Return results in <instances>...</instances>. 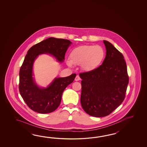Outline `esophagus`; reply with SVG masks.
<instances>
[{"mask_svg": "<svg viewBox=\"0 0 147 147\" xmlns=\"http://www.w3.org/2000/svg\"><path fill=\"white\" fill-rule=\"evenodd\" d=\"M80 79H81L80 78L79 76H78V75L76 76V78H75V81H79V80H80Z\"/></svg>", "mask_w": 147, "mask_h": 147, "instance_id": "1", "label": "esophagus"}]
</instances>
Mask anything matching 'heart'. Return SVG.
<instances>
[{
    "label": "heart",
    "instance_id": "obj_1",
    "mask_svg": "<svg viewBox=\"0 0 147 147\" xmlns=\"http://www.w3.org/2000/svg\"><path fill=\"white\" fill-rule=\"evenodd\" d=\"M69 57L70 60L67 61L68 66L80 65L84 71H90L97 68L102 63L105 51L100 46L84 45L75 48Z\"/></svg>",
    "mask_w": 147,
    "mask_h": 147
}]
</instances>
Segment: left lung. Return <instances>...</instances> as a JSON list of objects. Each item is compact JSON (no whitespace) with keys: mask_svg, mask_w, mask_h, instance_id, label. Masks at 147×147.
I'll use <instances>...</instances> for the list:
<instances>
[{"mask_svg":"<svg viewBox=\"0 0 147 147\" xmlns=\"http://www.w3.org/2000/svg\"><path fill=\"white\" fill-rule=\"evenodd\" d=\"M106 56L102 64L92 71L80 73L81 106L88 115L108 116L119 107L129 83L124 57L108 41L103 40Z\"/></svg>","mask_w":147,"mask_h":147,"instance_id":"left-lung-1","label":"left lung"}]
</instances>
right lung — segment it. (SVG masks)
<instances>
[{
    "mask_svg": "<svg viewBox=\"0 0 147 147\" xmlns=\"http://www.w3.org/2000/svg\"><path fill=\"white\" fill-rule=\"evenodd\" d=\"M71 42L68 39L50 37L34 45L26 55L19 71V92L28 107L40 113H52L60 105L63 91L76 76L57 78L46 88H40L32 77V66L39 55L49 53L60 63L63 61L66 51Z\"/></svg>",
    "mask_w": 147,
    "mask_h": 147,
    "instance_id": "obj_1",
    "label": "right lung"
}]
</instances>
